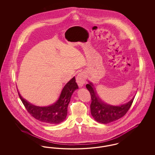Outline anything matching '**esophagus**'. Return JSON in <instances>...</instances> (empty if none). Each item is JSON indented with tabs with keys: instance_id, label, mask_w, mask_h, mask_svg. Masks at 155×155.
Returning a JSON list of instances; mask_svg holds the SVG:
<instances>
[{
	"instance_id": "1",
	"label": "esophagus",
	"mask_w": 155,
	"mask_h": 155,
	"mask_svg": "<svg viewBox=\"0 0 155 155\" xmlns=\"http://www.w3.org/2000/svg\"><path fill=\"white\" fill-rule=\"evenodd\" d=\"M85 80H86V75L84 72H81L78 73L76 78L77 82L80 87H82L84 84H85Z\"/></svg>"
}]
</instances>
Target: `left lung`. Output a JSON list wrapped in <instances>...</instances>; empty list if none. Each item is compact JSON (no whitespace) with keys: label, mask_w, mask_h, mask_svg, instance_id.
<instances>
[{"label":"left lung","mask_w":155,"mask_h":155,"mask_svg":"<svg viewBox=\"0 0 155 155\" xmlns=\"http://www.w3.org/2000/svg\"><path fill=\"white\" fill-rule=\"evenodd\" d=\"M92 84L90 82L86 85L91 97V113L96 121L107 124L116 121L123 117L130 109L132 105L134 97L129 102L120 106H113L103 103L98 97L92 87Z\"/></svg>","instance_id":"left-lung-1"}]
</instances>
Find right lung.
<instances>
[{"label": "right lung", "instance_id": "add662e5", "mask_svg": "<svg viewBox=\"0 0 155 155\" xmlns=\"http://www.w3.org/2000/svg\"><path fill=\"white\" fill-rule=\"evenodd\" d=\"M75 77L67 83L63 89L59 100L48 107H38L24 99L18 92L24 106L31 116L42 123L57 124L63 122L67 114V107L73 92L78 88Z\"/></svg>", "mask_w": 155, "mask_h": 155}]
</instances>
